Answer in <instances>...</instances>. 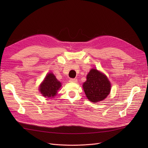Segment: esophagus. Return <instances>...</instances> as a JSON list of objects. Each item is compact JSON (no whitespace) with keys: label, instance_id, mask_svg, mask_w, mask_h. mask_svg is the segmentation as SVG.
Returning a JSON list of instances; mask_svg holds the SVG:
<instances>
[{"label":"esophagus","instance_id":"34e87169","mask_svg":"<svg viewBox=\"0 0 148 148\" xmlns=\"http://www.w3.org/2000/svg\"><path fill=\"white\" fill-rule=\"evenodd\" d=\"M70 82L72 83H77V78H70L69 80Z\"/></svg>","mask_w":148,"mask_h":148}]
</instances>
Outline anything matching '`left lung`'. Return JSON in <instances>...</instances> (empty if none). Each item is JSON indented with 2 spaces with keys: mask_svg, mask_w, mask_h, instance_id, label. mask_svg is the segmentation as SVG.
<instances>
[{
  "mask_svg": "<svg viewBox=\"0 0 148 148\" xmlns=\"http://www.w3.org/2000/svg\"><path fill=\"white\" fill-rule=\"evenodd\" d=\"M83 87L88 99L92 102L104 100L109 95L111 85L106 75L96 69H91Z\"/></svg>",
  "mask_w": 148,
  "mask_h": 148,
  "instance_id": "obj_1",
  "label": "left lung"
}]
</instances>
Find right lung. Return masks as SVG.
Listing matches in <instances>:
<instances>
[{"label": "right lung", "instance_id": "1", "mask_svg": "<svg viewBox=\"0 0 148 148\" xmlns=\"http://www.w3.org/2000/svg\"><path fill=\"white\" fill-rule=\"evenodd\" d=\"M60 87L61 83L56 79L54 75L49 73L40 85L39 90L43 96L53 97L57 95V91Z\"/></svg>", "mask_w": 148, "mask_h": 148}]
</instances>
